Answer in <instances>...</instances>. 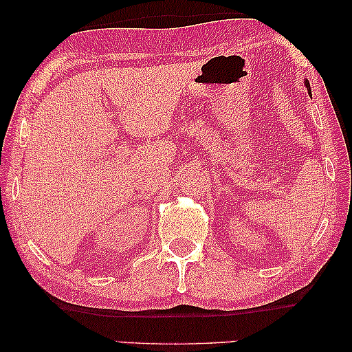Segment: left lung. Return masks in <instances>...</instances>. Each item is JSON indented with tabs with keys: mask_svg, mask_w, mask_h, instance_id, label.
<instances>
[{
	"mask_svg": "<svg viewBox=\"0 0 352 352\" xmlns=\"http://www.w3.org/2000/svg\"><path fill=\"white\" fill-rule=\"evenodd\" d=\"M306 86H307V88H309V83H307V81H306ZM309 93H311V89H309Z\"/></svg>",
	"mask_w": 352,
	"mask_h": 352,
	"instance_id": "1",
	"label": "left lung"
}]
</instances>
